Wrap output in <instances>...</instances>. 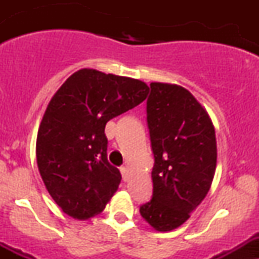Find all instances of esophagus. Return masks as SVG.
<instances>
[{"label":"esophagus","mask_w":259,"mask_h":259,"mask_svg":"<svg viewBox=\"0 0 259 259\" xmlns=\"http://www.w3.org/2000/svg\"><path fill=\"white\" fill-rule=\"evenodd\" d=\"M120 171H121L122 179L127 180V168L126 166H121V168H120Z\"/></svg>","instance_id":"esophagus-1"}]
</instances>
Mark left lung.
Here are the masks:
<instances>
[{"label":"left lung","instance_id":"1","mask_svg":"<svg viewBox=\"0 0 259 259\" xmlns=\"http://www.w3.org/2000/svg\"><path fill=\"white\" fill-rule=\"evenodd\" d=\"M146 121L154 154L153 197L140 207L155 231L178 228L202 203L213 182L217 140L197 99L178 85L150 83Z\"/></svg>","mask_w":259,"mask_h":259}]
</instances>
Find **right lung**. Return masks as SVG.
I'll return each instance as SVG.
<instances>
[{
    "label": "right lung",
    "mask_w": 259,
    "mask_h": 259,
    "mask_svg": "<svg viewBox=\"0 0 259 259\" xmlns=\"http://www.w3.org/2000/svg\"><path fill=\"white\" fill-rule=\"evenodd\" d=\"M145 82L93 69L74 72L52 96L36 140L46 189L75 219L100 214L121 174L108 161L105 125L146 99Z\"/></svg>",
    "instance_id": "right-lung-1"
}]
</instances>
